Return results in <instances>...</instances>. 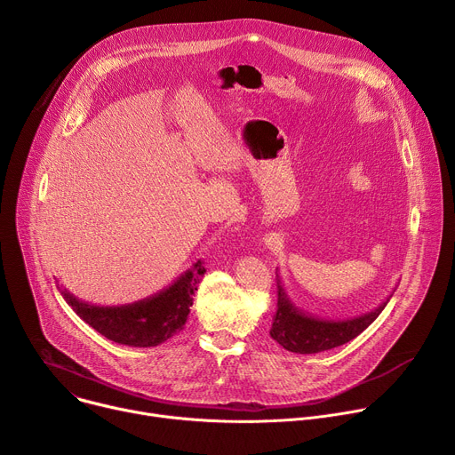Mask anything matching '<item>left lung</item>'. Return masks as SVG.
<instances>
[{
    "instance_id": "8db88e82",
    "label": "left lung",
    "mask_w": 455,
    "mask_h": 455,
    "mask_svg": "<svg viewBox=\"0 0 455 455\" xmlns=\"http://www.w3.org/2000/svg\"><path fill=\"white\" fill-rule=\"evenodd\" d=\"M393 293L372 311L353 318L328 320L299 309L291 302L281 277L277 275V313L274 316L270 337L284 349L299 355H315L320 351L339 347L367 330L376 320V316L383 311Z\"/></svg>"
}]
</instances>
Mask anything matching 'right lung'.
I'll return each mask as SVG.
<instances>
[{
  "label": "right lung",
  "mask_w": 455,
  "mask_h": 455,
  "mask_svg": "<svg viewBox=\"0 0 455 455\" xmlns=\"http://www.w3.org/2000/svg\"><path fill=\"white\" fill-rule=\"evenodd\" d=\"M205 274L202 261L183 272L162 291L122 306H95L79 300L67 288L62 299L90 326L106 339L129 347H155L180 333L192 306V295Z\"/></svg>",
  "instance_id": "obj_1"
}]
</instances>
